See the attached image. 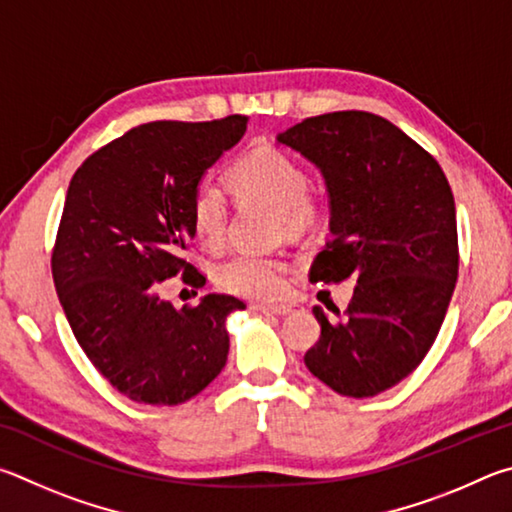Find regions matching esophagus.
<instances>
[{
	"mask_svg": "<svg viewBox=\"0 0 512 512\" xmlns=\"http://www.w3.org/2000/svg\"><path fill=\"white\" fill-rule=\"evenodd\" d=\"M254 310H261V312H267V315H290V312H294V306H290V303H279V306H263V303H258V306H254Z\"/></svg>",
	"mask_w": 512,
	"mask_h": 512,
	"instance_id": "obj_1",
	"label": "esophagus"
}]
</instances>
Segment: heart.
<instances>
[{
	"label": "heart",
	"mask_w": 512,
	"mask_h": 512,
	"mask_svg": "<svg viewBox=\"0 0 512 512\" xmlns=\"http://www.w3.org/2000/svg\"><path fill=\"white\" fill-rule=\"evenodd\" d=\"M227 184L238 202L272 206L279 215V231L301 236L315 227L321 215V200L308 188V173L299 161L274 148H261L233 161ZM191 227L206 247H220L227 233V200L209 184L195 188L188 204ZM288 265L281 258L236 254L215 267V283L238 297L272 301L285 290Z\"/></svg>",
	"instance_id": "obj_1"
}]
</instances>
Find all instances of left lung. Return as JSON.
Instances as JSON below:
<instances>
[{
	"label": "left lung",
	"instance_id": "8db88e82",
	"mask_svg": "<svg viewBox=\"0 0 512 512\" xmlns=\"http://www.w3.org/2000/svg\"><path fill=\"white\" fill-rule=\"evenodd\" d=\"M276 139L326 179L333 238L310 281H357L344 315L312 308L321 337L303 362L342 396H378L425 360L450 306L459 276L452 188L425 148L371 112L310 116Z\"/></svg>",
	"mask_w": 512,
	"mask_h": 512
}]
</instances>
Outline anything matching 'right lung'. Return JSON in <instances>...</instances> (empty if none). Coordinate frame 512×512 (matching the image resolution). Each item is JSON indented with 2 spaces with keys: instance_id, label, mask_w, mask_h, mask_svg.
Instances as JSON below:
<instances>
[{
  "instance_id": "obj_1",
  "label": "right lung",
  "mask_w": 512,
  "mask_h": 512,
  "mask_svg": "<svg viewBox=\"0 0 512 512\" xmlns=\"http://www.w3.org/2000/svg\"><path fill=\"white\" fill-rule=\"evenodd\" d=\"M247 116L137 125L89 155L71 177L51 272L60 306L98 373L143 405H179L227 364L224 321L245 303L206 294L175 308L157 285L182 272L195 238L188 204L206 168L236 146Z\"/></svg>"
}]
</instances>
